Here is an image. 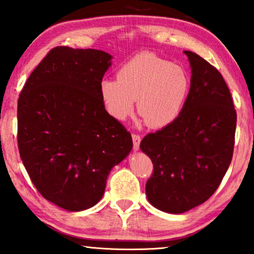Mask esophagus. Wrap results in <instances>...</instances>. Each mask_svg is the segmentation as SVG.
Masks as SVG:
<instances>
[{"instance_id":"34e87169","label":"esophagus","mask_w":254,"mask_h":254,"mask_svg":"<svg viewBox=\"0 0 254 254\" xmlns=\"http://www.w3.org/2000/svg\"><path fill=\"white\" fill-rule=\"evenodd\" d=\"M132 139H133V148H134V151H139L141 137H140L139 134H132Z\"/></svg>"}]
</instances>
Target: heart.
Segmentation results:
<instances>
[{
  "instance_id": "b5f03b06",
  "label": "heart",
  "mask_w": 254,
  "mask_h": 254,
  "mask_svg": "<svg viewBox=\"0 0 254 254\" xmlns=\"http://www.w3.org/2000/svg\"><path fill=\"white\" fill-rule=\"evenodd\" d=\"M190 79L183 67L153 54H139L122 64L117 80L100 83V95L109 115L125 120L134 100L140 117L149 127L161 128L180 115L189 96Z\"/></svg>"
}]
</instances>
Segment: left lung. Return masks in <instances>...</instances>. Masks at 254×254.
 Instances as JSON below:
<instances>
[{"instance_id":"1","label":"left lung","mask_w":254,"mask_h":254,"mask_svg":"<svg viewBox=\"0 0 254 254\" xmlns=\"http://www.w3.org/2000/svg\"><path fill=\"white\" fill-rule=\"evenodd\" d=\"M184 53L192 76L183 111L140 143L153 162L147 199L173 214L201 205L217 190L232 160L237 126L232 96L221 74L195 53Z\"/></svg>"}]
</instances>
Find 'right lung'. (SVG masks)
<instances>
[{"label": "right lung", "instance_id": "1", "mask_svg": "<svg viewBox=\"0 0 254 254\" xmlns=\"http://www.w3.org/2000/svg\"><path fill=\"white\" fill-rule=\"evenodd\" d=\"M111 60L96 49L56 47L18 96L21 160L41 195L67 211L96 205L109 172L132 151L130 133L100 95Z\"/></svg>", "mask_w": 254, "mask_h": 254}]
</instances>
